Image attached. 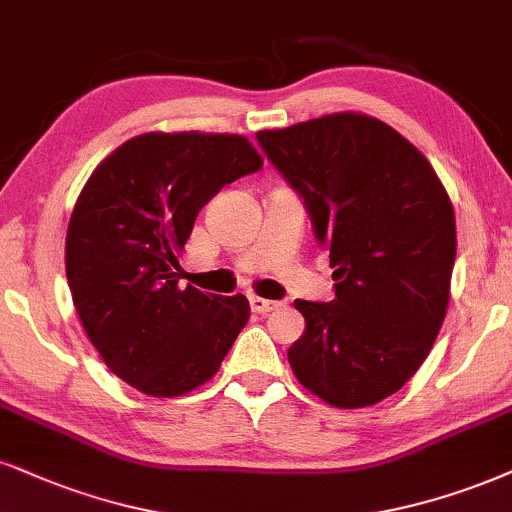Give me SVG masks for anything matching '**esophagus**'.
Listing matches in <instances>:
<instances>
[{
    "mask_svg": "<svg viewBox=\"0 0 512 512\" xmlns=\"http://www.w3.org/2000/svg\"><path fill=\"white\" fill-rule=\"evenodd\" d=\"M249 306H251V311H254V313H273V311H277V308H280L282 304H280V301L261 299V296H251Z\"/></svg>",
    "mask_w": 512,
    "mask_h": 512,
    "instance_id": "34e87169",
    "label": "esophagus"
}]
</instances>
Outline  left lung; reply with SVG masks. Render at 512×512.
Returning a JSON list of instances; mask_svg holds the SVG:
<instances>
[{
  "instance_id": "left-lung-1",
  "label": "left lung",
  "mask_w": 512,
  "mask_h": 512,
  "mask_svg": "<svg viewBox=\"0 0 512 512\" xmlns=\"http://www.w3.org/2000/svg\"><path fill=\"white\" fill-rule=\"evenodd\" d=\"M273 166L330 249L337 296L296 299V380L337 408L375 406L430 356L451 299L456 213L432 163L380 118L327 113L261 130Z\"/></svg>"
}]
</instances>
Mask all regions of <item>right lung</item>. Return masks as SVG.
<instances>
[{
    "mask_svg": "<svg viewBox=\"0 0 512 512\" xmlns=\"http://www.w3.org/2000/svg\"><path fill=\"white\" fill-rule=\"evenodd\" d=\"M263 166L230 132H144L94 168L66 232L73 306L106 368L156 399L216 375L249 320L244 294L182 289L178 258L206 201Z\"/></svg>",
    "mask_w": 512,
    "mask_h": 512,
    "instance_id": "right-lung-1",
    "label": "right lung"
}]
</instances>
